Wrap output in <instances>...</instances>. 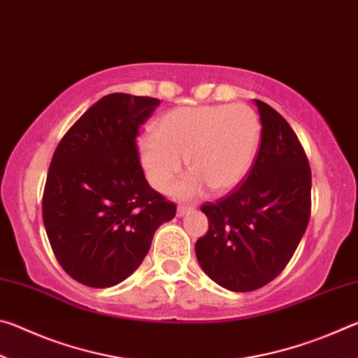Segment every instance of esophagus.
Returning <instances> with one entry per match:
<instances>
[{"mask_svg": "<svg viewBox=\"0 0 358 358\" xmlns=\"http://www.w3.org/2000/svg\"><path fill=\"white\" fill-rule=\"evenodd\" d=\"M194 207L192 205H178L177 207V215L178 216H183V215H186L187 211H191Z\"/></svg>", "mask_w": 358, "mask_h": 358, "instance_id": "obj_1", "label": "esophagus"}]
</instances>
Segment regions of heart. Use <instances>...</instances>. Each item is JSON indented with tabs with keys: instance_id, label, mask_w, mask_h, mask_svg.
<instances>
[{
	"instance_id": "1",
	"label": "heart",
	"mask_w": 358,
	"mask_h": 358,
	"mask_svg": "<svg viewBox=\"0 0 358 358\" xmlns=\"http://www.w3.org/2000/svg\"><path fill=\"white\" fill-rule=\"evenodd\" d=\"M260 143V120L251 107L213 104L180 107L156 121L155 134L137 141L138 156L157 191H171L183 171L192 173L177 186L181 197L202 194L207 186L224 192L251 171Z\"/></svg>"
}]
</instances>
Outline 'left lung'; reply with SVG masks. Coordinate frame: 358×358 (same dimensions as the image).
<instances>
[{
  "mask_svg": "<svg viewBox=\"0 0 358 358\" xmlns=\"http://www.w3.org/2000/svg\"><path fill=\"white\" fill-rule=\"evenodd\" d=\"M260 147L243 183L201 210L207 234L197 260L211 280L234 292L265 286L286 268L311 216V167L299 137L273 107L256 99Z\"/></svg>",
  "mask_w": 358,
  "mask_h": 358,
  "instance_id": "left-lung-1",
  "label": "left lung"
}]
</instances>
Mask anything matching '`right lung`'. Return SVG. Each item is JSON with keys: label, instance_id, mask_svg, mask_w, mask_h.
<instances>
[{"label": "right lung", "instance_id": "obj_1", "mask_svg": "<svg viewBox=\"0 0 358 358\" xmlns=\"http://www.w3.org/2000/svg\"><path fill=\"white\" fill-rule=\"evenodd\" d=\"M159 102L107 94L53 153L42 220L59 265L85 286L112 287L134 273L156 229L177 213V205L145 180L138 159V129Z\"/></svg>", "mask_w": 358, "mask_h": 358}]
</instances>
